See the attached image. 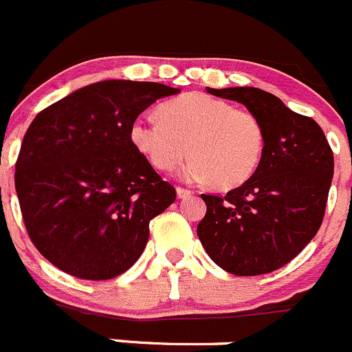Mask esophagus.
Returning <instances> with one entry per match:
<instances>
[{"label":"esophagus","mask_w":352,"mask_h":352,"mask_svg":"<svg viewBox=\"0 0 352 352\" xmlns=\"http://www.w3.org/2000/svg\"><path fill=\"white\" fill-rule=\"evenodd\" d=\"M176 193H178V199H190V197L193 195L192 190L183 188V186H178V188H176Z\"/></svg>","instance_id":"esophagus-1"}]
</instances>
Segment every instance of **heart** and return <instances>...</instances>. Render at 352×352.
<instances>
[{"label": "heart", "mask_w": 352, "mask_h": 352, "mask_svg": "<svg viewBox=\"0 0 352 352\" xmlns=\"http://www.w3.org/2000/svg\"><path fill=\"white\" fill-rule=\"evenodd\" d=\"M159 119L138 117L131 124L135 148L157 170L182 169L188 182L230 190L256 173L264 152V128L252 112L233 109L206 93H186L159 107Z\"/></svg>", "instance_id": "b5f03b06"}]
</instances>
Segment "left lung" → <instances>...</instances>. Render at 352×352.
Listing matches in <instances>:
<instances>
[{
	"instance_id": "1",
	"label": "left lung",
	"mask_w": 352,
	"mask_h": 352,
	"mask_svg": "<svg viewBox=\"0 0 352 352\" xmlns=\"http://www.w3.org/2000/svg\"><path fill=\"white\" fill-rule=\"evenodd\" d=\"M247 107L264 128L256 173L224 197L202 195L207 206L197 235L210 259L239 276L285 266L321 226L333 178V153L311 117L290 110L259 88H207Z\"/></svg>"
}]
</instances>
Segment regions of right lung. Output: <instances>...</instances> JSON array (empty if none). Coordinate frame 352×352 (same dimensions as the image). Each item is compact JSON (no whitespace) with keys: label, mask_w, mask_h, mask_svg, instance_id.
<instances>
[{"label":"right lung","mask_w":352,"mask_h":352,"mask_svg":"<svg viewBox=\"0 0 352 352\" xmlns=\"http://www.w3.org/2000/svg\"><path fill=\"white\" fill-rule=\"evenodd\" d=\"M178 88L110 79L85 86L36 116L15 164L29 236L52 264L82 280L128 271L150 221L176 200L131 142L140 113Z\"/></svg>","instance_id":"1"}]
</instances>
